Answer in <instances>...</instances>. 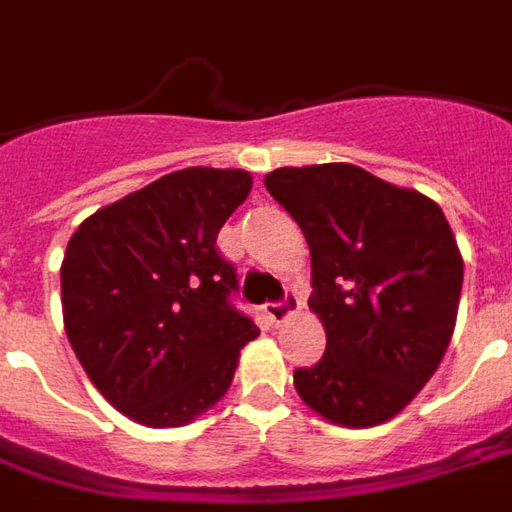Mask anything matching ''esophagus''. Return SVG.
<instances>
[{
	"instance_id": "obj_1",
	"label": "esophagus",
	"mask_w": 512,
	"mask_h": 512,
	"mask_svg": "<svg viewBox=\"0 0 512 512\" xmlns=\"http://www.w3.org/2000/svg\"><path fill=\"white\" fill-rule=\"evenodd\" d=\"M298 306H301V301H298V295L287 290L282 301H271V304H266V314H268V317H271V323L279 325V323H285L287 317H290V314H293L295 309H298Z\"/></svg>"
}]
</instances>
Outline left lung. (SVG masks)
<instances>
[{
    "mask_svg": "<svg viewBox=\"0 0 512 512\" xmlns=\"http://www.w3.org/2000/svg\"><path fill=\"white\" fill-rule=\"evenodd\" d=\"M271 198L304 230L325 355L295 369L298 396L331 423L391 420L437 372L456 325L464 260L442 208L347 162L279 168Z\"/></svg>",
    "mask_w": 512,
    "mask_h": 512,
    "instance_id": "8db88e82",
    "label": "left lung"
}]
</instances>
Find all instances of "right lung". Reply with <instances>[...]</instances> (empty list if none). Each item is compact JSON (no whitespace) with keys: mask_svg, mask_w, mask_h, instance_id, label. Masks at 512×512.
<instances>
[{"mask_svg":"<svg viewBox=\"0 0 512 512\" xmlns=\"http://www.w3.org/2000/svg\"><path fill=\"white\" fill-rule=\"evenodd\" d=\"M249 189L246 170H176L100 208L67 244V339L94 388L143 426L214 407L260 333L233 306L236 266L217 246Z\"/></svg>","mask_w":512,"mask_h":512,"instance_id":"obj_1","label":"right lung"}]
</instances>
